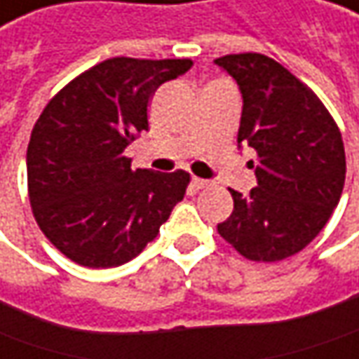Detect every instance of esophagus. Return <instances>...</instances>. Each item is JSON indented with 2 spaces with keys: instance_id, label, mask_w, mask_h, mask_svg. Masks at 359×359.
Here are the masks:
<instances>
[{
  "instance_id": "34e87169",
  "label": "esophagus",
  "mask_w": 359,
  "mask_h": 359,
  "mask_svg": "<svg viewBox=\"0 0 359 359\" xmlns=\"http://www.w3.org/2000/svg\"><path fill=\"white\" fill-rule=\"evenodd\" d=\"M191 184L195 187L196 191H201V189H207V187H209V180L198 179V177H195V179H193V182H191Z\"/></svg>"
}]
</instances>
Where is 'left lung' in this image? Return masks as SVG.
Wrapping results in <instances>:
<instances>
[{
  "label": "left lung",
  "mask_w": 359,
  "mask_h": 359,
  "mask_svg": "<svg viewBox=\"0 0 359 359\" xmlns=\"http://www.w3.org/2000/svg\"><path fill=\"white\" fill-rule=\"evenodd\" d=\"M241 88L237 142L255 150L257 187L233 189V212L217 225L239 255L257 263L291 257L313 241L339 203L346 150L334 116L311 88L255 52L215 60Z\"/></svg>",
  "instance_id": "8db88e82"
}]
</instances>
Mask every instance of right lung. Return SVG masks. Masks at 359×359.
I'll return each instance as SVG.
<instances>
[{
  "label": "right lung",
  "instance_id": "obj_1",
  "mask_svg": "<svg viewBox=\"0 0 359 359\" xmlns=\"http://www.w3.org/2000/svg\"><path fill=\"white\" fill-rule=\"evenodd\" d=\"M189 57H110L46 104L27 144V196L41 233L78 265L118 267L142 253L182 201L184 170H133L124 149L149 130L156 88Z\"/></svg>",
  "mask_w": 359,
  "mask_h": 359
}]
</instances>
